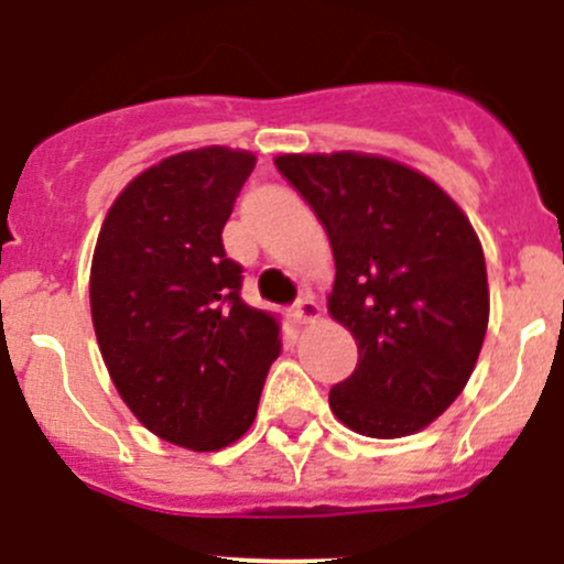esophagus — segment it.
<instances>
[{"mask_svg":"<svg viewBox=\"0 0 564 564\" xmlns=\"http://www.w3.org/2000/svg\"><path fill=\"white\" fill-rule=\"evenodd\" d=\"M292 316L300 322V325L314 322L316 316H319V305H316V300L311 297V294H303V297L292 305Z\"/></svg>","mask_w":564,"mask_h":564,"instance_id":"obj_1","label":"esophagus"}]
</instances>
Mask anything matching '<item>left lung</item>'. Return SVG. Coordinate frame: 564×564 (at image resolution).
Wrapping results in <instances>:
<instances>
[{"label": "left lung", "mask_w": 564, "mask_h": 564, "mask_svg": "<svg viewBox=\"0 0 564 564\" xmlns=\"http://www.w3.org/2000/svg\"><path fill=\"white\" fill-rule=\"evenodd\" d=\"M275 165L327 231V311L358 344L330 410L369 438L419 433L460 397L488 330L471 223L438 184L386 156L283 154Z\"/></svg>", "instance_id": "1"}]
</instances>
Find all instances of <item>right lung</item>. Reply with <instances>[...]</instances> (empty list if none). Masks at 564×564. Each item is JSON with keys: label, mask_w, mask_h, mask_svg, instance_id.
Returning a JSON list of instances; mask_svg holds the SVG:
<instances>
[{"label": "right lung", "mask_w": 564, "mask_h": 564, "mask_svg": "<svg viewBox=\"0 0 564 564\" xmlns=\"http://www.w3.org/2000/svg\"><path fill=\"white\" fill-rule=\"evenodd\" d=\"M250 151H184L115 198L90 267L98 349L131 413L162 441L215 452L250 430L278 322L242 300L223 228Z\"/></svg>", "instance_id": "obj_1"}]
</instances>
